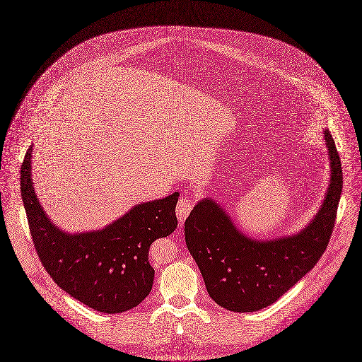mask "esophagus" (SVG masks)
Here are the masks:
<instances>
[{"mask_svg": "<svg viewBox=\"0 0 362 362\" xmlns=\"http://www.w3.org/2000/svg\"><path fill=\"white\" fill-rule=\"evenodd\" d=\"M193 206H194V201H193L190 197H187V195H182V197L179 198V201H177V205H176V215H177V219H179L180 222H185L186 218L189 216V214L192 212Z\"/></svg>", "mask_w": 362, "mask_h": 362, "instance_id": "obj_1", "label": "esophagus"}]
</instances>
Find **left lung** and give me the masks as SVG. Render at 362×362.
I'll return each instance as SVG.
<instances>
[{
  "label": "left lung",
  "instance_id": "left-lung-1",
  "mask_svg": "<svg viewBox=\"0 0 362 362\" xmlns=\"http://www.w3.org/2000/svg\"><path fill=\"white\" fill-rule=\"evenodd\" d=\"M331 183L324 204L299 234L270 241L244 235L211 198H204L185 223L186 244L209 296L223 308L250 313L273 305L308 273L327 250L343 189L340 157L328 129Z\"/></svg>",
  "mask_w": 362,
  "mask_h": 362
}]
</instances>
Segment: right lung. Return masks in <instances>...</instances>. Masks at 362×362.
Listing matches in <instances>:
<instances>
[{"label": "right lung", "mask_w": 362, "mask_h": 362, "mask_svg": "<svg viewBox=\"0 0 362 362\" xmlns=\"http://www.w3.org/2000/svg\"><path fill=\"white\" fill-rule=\"evenodd\" d=\"M31 151L33 146L21 168V192L44 269L64 292L96 311L115 314L138 306L154 279L150 245L177 227L179 193L139 204L102 230L67 234L51 222L37 199Z\"/></svg>", "instance_id": "add662e5"}]
</instances>
